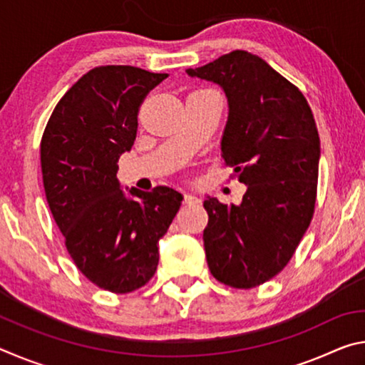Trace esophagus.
Here are the masks:
<instances>
[{"mask_svg":"<svg viewBox=\"0 0 365 365\" xmlns=\"http://www.w3.org/2000/svg\"><path fill=\"white\" fill-rule=\"evenodd\" d=\"M183 202H185V205H197V202H200V200H197V197L193 196V195L185 193L183 195Z\"/></svg>","mask_w":365,"mask_h":365,"instance_id":"1","label":"esophagus"}]
</instances>
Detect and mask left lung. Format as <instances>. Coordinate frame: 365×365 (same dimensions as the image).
I'll return each mask as SVG.
<instances>
[{
	"label": "left lung",
	"instance_id": "left-lung-1",
	"mask_svg": "<svg viewBox=\"0 0 365 365\" xmlns=\"http://www.w3.org/2000/svg\"><path fill=\"white\" fill-rule=\"evenodd\" d=\"M187 73L224 90L222 158L248 187L238 206L206 197L209 270L224 285L255 288L285 267L312 220L316 120L301 91L256 54L237 49Z\"/></svg>",
	"mask_w": 365,
	"mask_h": 365
}]
</instances>
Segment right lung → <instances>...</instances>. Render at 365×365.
<instances>
[{"label":"right lung","instance_id":"obj_1","mask_svg":"<svg viewBox=\"0 0 365 365\" xmlns=\"http://www.w3.org/2000/svg\"><path fill=\"white\" fill-rule=\"evenodd\" d=\"M168 77L132 66L86 72L61 98L41 138L48 206L66 248L91 283L130 293L158 269V243L183 196L169 187L130 188L117 178L119 158L137 138L146 95Z\"/></svg>","mask_w":365,"mask_h":365}]
</instances>
